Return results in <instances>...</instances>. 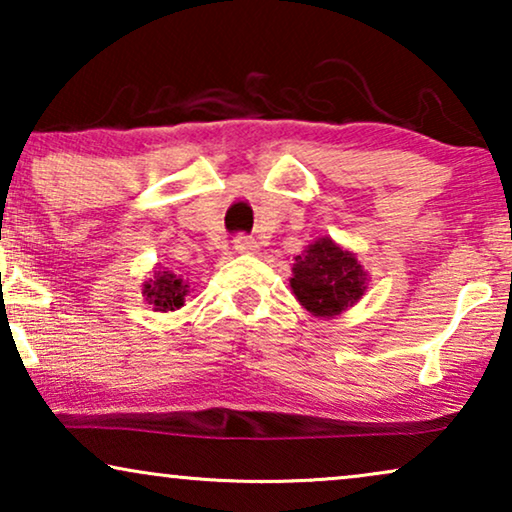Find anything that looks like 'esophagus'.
Instances as JSON below:
<instances>
[{"label": "esophagus", "mask_w": 512, "mask_h": 512, "mask_svg": "<svg viewBox=\"0 0 512 512\" xmlns=\"http://www.w3.org/2000/svg\"><path fill=\"white\" fill-rule=\"evenodd\" d=\"M233 247H235L237 254H254V251H256V242L251 240V237H247V235H237Z\"/></svg>", "instance_id": "esophagus-1"}]
</instances>
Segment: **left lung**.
I'll use <instances>...</instances> for the list:
<instances>
[{"label": "left lung", "instance_id": "obj_1", "mask_svg": "<svg viewBox=\"0 0 512 512\" xmlns=\"http://www.w3.org/2000/svg\"><path fill=\"white\" fill-rule=\"evenodd\" d=\"M291 272L293 296L319 319H335L354 307L370 282L356 254L342 249L331 237H319L296 256Z\"/></svg>", "mask_w": 512, "mask_h": 512}]
</instances>
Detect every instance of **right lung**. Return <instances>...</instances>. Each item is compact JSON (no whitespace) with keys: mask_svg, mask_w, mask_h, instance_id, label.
<instances>
[{"mask_svg":"<svg viewBox=\"0 0 512 512\" xmlns=\"http://www.w3.org/2000/svg\"><path fill=\"white\" fill-rule=\"evenodd\" d=\"M188 282L174 275L170 270H156L153 279L144 282V298L156 312H174L184 305V298L188 296Z\"/></svg>","mask_w":512,"mask_h":512,"instance_id":"add662e5","label":"right lung"}]
</instances>
